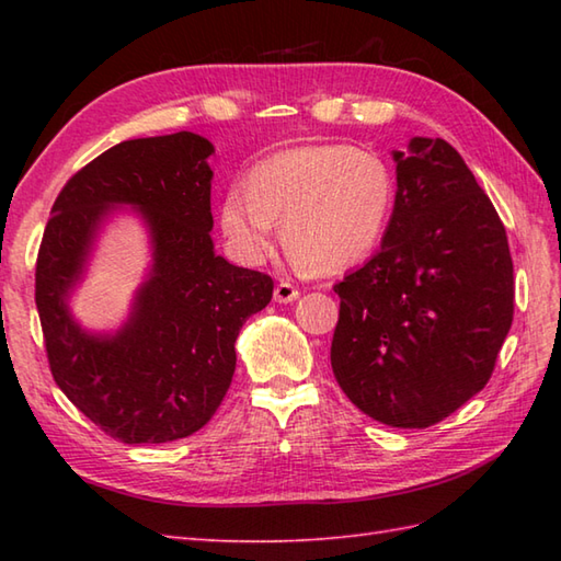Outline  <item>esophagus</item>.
<instances>
[{
  "label": "esophagus",
  "instance_id": "1",
  "mask_svg": "<svg viewBox=\"0 0 561 561\" xmlns=\"http://www.w3.org/2000/svg\"><path fill=\"white\" fill-rule=\"evenodd\" d=\"M296 299H299V289H296L291 282H279L277 287H274V301L277 304H291Z\"/></svg>",
  "mask_w": 561,
  "mask_h": 561
}]
</instances>
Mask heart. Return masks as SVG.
I'll use <instances>...</instances> for the list:
<instances>
[{
    "instance_id": "obj_1",
    "label": "heart",
    "mask_w": 561,
    "mask_h": 561,
    "mask_svg": "<svg viewBox=\"0 0 561 561\" xmlns=\"http://www.w3.org/2000/svg\"><path fill=\"white\" fill-rule=\"evenodd\" d=\"M396 207V175L366 147L311 145L274 153L231 190L219 226L231 253L257 265L282 224V241L299 265L335 272L364 260L383 238Z\"/></svg>"
}]
</instances>
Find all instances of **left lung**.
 Returning <instances> with one entry per match:
<instances>
[{
	"label": "left lung",
	"instance_id": "1",
	"mask_svg": "<svg viewBox=\"0 0 561 561\" xmlns=\"http://www.w3.org/2000/svg\"><path fill=\"white\" fill-rule=\"evenodd\" d=\"M396 161L380 250L332 287L330 362L364 414L426 428L492 378L514 320V260L492 199L448 141L414 137Z\"/></svg>",
	"mask_w": 561,
	"mask_h": 561
}]
</instances>
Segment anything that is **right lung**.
<instances>
[{
    "label": "right lung",
    "mask_w": 561,
    "mask_h": 561,
    "mask_svg": "<svg viewBox=\"0 0 561 561\" xmlns=\"http://www.w3.org/2000/svg\"><path fill=\"white\" fill-rule=\"evenodd\" d=\"M205 137L129 139L69 178L35 260L47 364L59 390L123 444H165L199 432L236 371V337L272 299L270 274L214 255ZM111 204H135L154 238V270L115 339H91L64 296Z\"/></svg>",
    "instance_id": "obj_1"
}]
</instances>
